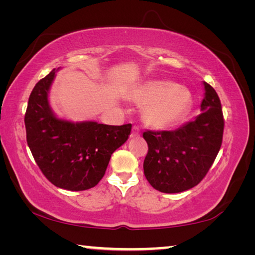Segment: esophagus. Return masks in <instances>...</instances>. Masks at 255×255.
Returning a JSON list of instances; mask_svg holds the SVG:
<instances>
[{
    "mask_svg": "<svg viewBox=\"0 0 255 255\" xmlns=\"http://www.w3.org/2000/svg\"><path fill=\"white\" fill-rule=\"evenodd\" d=\"M139 133H140V129H139V127L133 126V127H132V130H131V133H130V137L139 136Z\"/></svg>",
    "mask_w": 255,
    "mask_h": 255,
    "instance_id": "34e87169",
    "label": "esophagus"
}]
</instances>
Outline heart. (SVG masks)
Here are the masks:
<instances>
[{"instance_id": "1", "label": "heart", "mask_w": 255, "mask_h": 255, "mask_svg": "<svg viewBox=\"0 0 255 255\" xmlns=\"http://www.w3.org/2000/svg\"><path fill=\"white\" fill-rule=\"evenodd\" d=\"M129 98L144 107V119L154 128H167L182 119L191 107V94L172 82H148L133 89Z\"/></svg>"}]
</instances>
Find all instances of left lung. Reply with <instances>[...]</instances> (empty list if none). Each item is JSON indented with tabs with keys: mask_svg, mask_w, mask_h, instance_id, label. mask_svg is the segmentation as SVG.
I'll return each instance as SVG.
<instances>
[{
	"mask_svg": "<svg viewBox=\"0 0 255 255\" xmlns=\"http://www.w3.org/2000/svg\"><path fill=\"white\" fill-rule=\"evenodd\" d=\"M202 112L175 130H146L148 152L144 174L154 189L165 193L196 187L208 173L221 149L224 132L222 103L213 86L205 82Z\"/></svg>",
	"mask_w": 255,
	"mask_h": 255,
	"instance_id": "8db88e82",
	"label": "left lung"
}]
</instances>
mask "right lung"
Segmentation results:
<instances>
[{
  "mask_svg": "<svg viewBox=\"0 0 255 255\" xmlns=\"http://www.w3.org/2000/svg\"><path fill=\"white\" fill-rule=\"evenodd\" d=\"M55 70L34 85L24 115L27 143L47 180L56 187L82 191L99 183L112 153L130 135L131 124L109 126L56 118L48 103Z\"/></svg>",
  "mask_w": 255,
  "mask_h": 255,
  "instance_id": "obj_1",
  "label": "right lung"
}]
</instances>
